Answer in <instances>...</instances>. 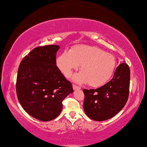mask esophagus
Returning <instances> with one entry per match:
<instances>
[{"label": "esophagus", "mask_w": 147, "mask_h": 147, "mask_svg": "<svg viewBox=\"0 0 147 147\" xmlns=\"http://www.w3.org/2000/svg\"><path fill=\"white\" fill-rule=\"evenodd\" d=\"M73 88L74 90H79L81 89V87H79V86H77L76 85H73Z\"/></svg>", "instance_id": "esophagus-1"}]
</instances>
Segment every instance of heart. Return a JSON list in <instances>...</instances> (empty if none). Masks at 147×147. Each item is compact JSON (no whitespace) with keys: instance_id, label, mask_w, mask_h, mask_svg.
<instances>
[{"instance_id":"1","label":"heart","mask_w":147,"mask_h":147,"mask_svg":"<svg viewBox=\"0 0 147 147\" xmlns=\"http://www.w3.org/2000/svg\"><path fill=\"white\" fill-rule=\"evenodd\" d=\"M81 64L80 73L73 77L79 83H87L92 87L104 85L111 78L116 61L111 54L100 48L86 45H77L65 51L57 59V65L64 76H70L74 69Z\"/></svg>"}]
</instances>
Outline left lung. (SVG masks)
I'll list each match as a JSON object with an SVG mask.
<instances>
[{
  "label": "left lung",
  "instance_id": "left-lung-1",
  "mask_svg": "<svg viewBox=\"0 0 147 147\" xmlns=\"http://www.w3.org/2000/svg\"><path fill=\"white\" fill-rule=\"evenodd\" d=\"M130 71L123 62L115 71L113 78L96 89H83V108L86 115L96 121H103L115 116L126 105L128 98Z\"/></svg>",
  "mask_w": 147,
  "mask_h": 147
}]
</instances>
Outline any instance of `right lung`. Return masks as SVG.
<instances>
[{"mask_svg":"<svg viewBox=\"0 0 147 147\" xmlns=\"http://www.w3.org/2000/svg\"><path fill=\"white\" fill-rule=\"evenodd\" d=\"M59 45L36 47L19 64L16 92L19 103L30 116L47 122L57 118L62 101L74 92L72 85L56 65Z\"/></svg>","mask_w":147,"mask_h":147,"instance_id":"1","label":"right lung"}]
</instances>
